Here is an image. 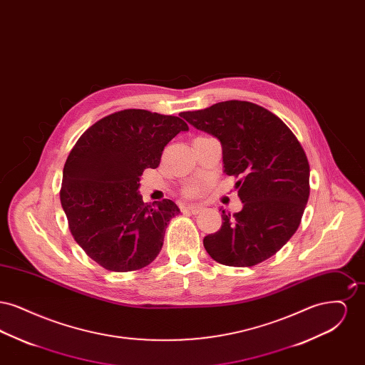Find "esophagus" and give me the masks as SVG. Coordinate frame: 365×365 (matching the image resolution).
Segmentation results:
<instances>
[{
    "instance_id": "esophagus-1",
    "label": "esophagus",
    "mask_w": 365,
    "mask_h": 365,
    "mask_svg": "<svg viewBox=\"0 0 365 365\" xmlns=\"http://www.w3.org/2000/svg\"><path fill=\"white\" fill-rule=\"evenodd\" d=\"M202 207L201 205H187L186 208L183 209V210H186V212H189L191 215H198L201 210H202Z\"/></svg>"
}]
</instances>
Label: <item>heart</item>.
<instances>
[{
	"label": "heart",
	"mask_w": 365,
	"mask_h": 365,
	"mask_svg": "<svg viewBox=\"0 0 365 365\" xmlns=\"http://www.w3.org/2000/svg\"><path fill=\"white\" fill-rule=\"evenodd\" d=\"M205 189H207V182L205 180H198V182L191 183L187 187H185L183 194H185V197L195 198V197H200L205 191Z\"/></svg>",
	"instance_id": "1"
}]
</instances>
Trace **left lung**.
Segmentation results:
<instances>
[{"instance_id": "left-lung-1", "label": "left lung", "mask_w": 365, "mask_h": 365, "mask_svg": "<svg viewBox=\"0 0 365 365\" xmlns=\"http://www.w3.org/2000/svg\"><path fill=\"white\" fill-rule=\"evenodd\" d=\"M186 122L220 140L225 173L241 212L222 210L223 225L204 238L209 256L230 267H253L294 235L309 198V163L292 130L260 105L231 100L183 112Z\"/></svg>"}]
</instances>
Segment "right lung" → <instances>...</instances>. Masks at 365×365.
<instances>
[{
    "mask_svg": "<svg viewBox=\"0 0 365 365\" xmlns=\"http://www.w3.org/2000/svg\"><path fill=\"white\" fill-rule=\"evenodd\" d=\"M189 125L178 116L124 109L88 127L72 148L60 189L73 240L108 271H137L161 250L174 201L150 204L139 178L160 165L164 146Z\"/></svg>",
    "mask_w": 365,
    "mask_h": 365,
    "instance_id": "right-lung-1",
    "label": "right lung"
}]
</instances>
